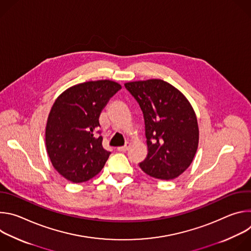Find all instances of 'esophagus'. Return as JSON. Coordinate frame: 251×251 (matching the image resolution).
<instances>
[{
	"instance_id": "1",
	"label": "esophagus",
	"mask_w": 251,
	"mask_h": 251,
	"mask_svg": "<svg viewBox=\"0 0 251 251\" xmlns=\"http://www.w3.org/2000/svg\"><path fill=\"white\" fill-rule=\"evenodd\" d=\"M129 148H130V143H126L125 146H123V147H118V148H117V151H119V152H126Z\"/></svg>"
}]
</instances>
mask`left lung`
I'll list each match as a JSON object with an SVG mask.
<instances>
[{"mask_svg": "<svg viewBox=\"0 0 251 251\" xmlns=\"http://www.w3.org/2000/svg\"><path fill=\"white\" fill-rule=\"evenodd\" d=\"M144 114L147 158L141 170L151 177L173 180L192 164L199 146L197 115L187 97L162 79L126 82Z\"/></svg>", "mask_w": 251, "mask_h": 251, "instance_id": "8db88e82", "label": "left lung"}]
</instances>
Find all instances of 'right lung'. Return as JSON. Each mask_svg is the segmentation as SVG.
Segmentation results:
<instances>
[{"instance_id": "right-lung-1", "label": "right lung", "mask_w": 251, "mask_h": 251, "mask_svg": "<svg viewBox=\"0 0 251 251\" xmlns=\"http://www.w3.org/2000/svg\"><path fill=\"white\" fill-rule=\"evenodd\" d=\"M121 87L108 79L91 80L67 88L55 99L47 121L46 146L53 168L66 180L86 182L108 160L103 138L94 133L103 107Z\"/></svg>"}]
</instances>
